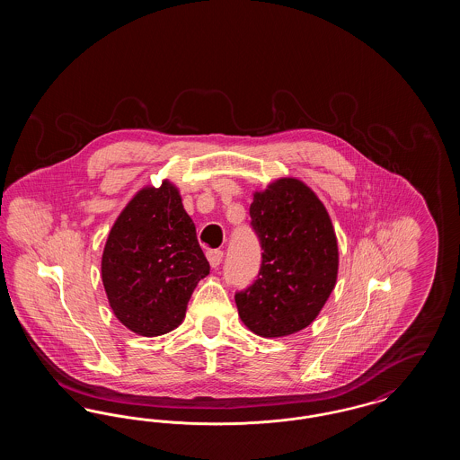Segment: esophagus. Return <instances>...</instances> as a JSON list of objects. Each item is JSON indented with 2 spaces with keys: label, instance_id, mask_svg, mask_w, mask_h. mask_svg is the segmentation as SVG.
I'll use <instances>...</instances> for the list:
<instances>
[{
  "label": "esophagus",
  "instance_id": "esophagus-1",
  "mask_svg": "<svg viewBox=\"0 0 460 460\" xmlns=\"http://www.w3.org/2000/svg\"><path fill=\"white\" fill-rule=\"evenodd\" d=\"M222 257H224V252L222 250H208L207 252V259L212 267H219L222 262Z\"/></svg>",
  "mask_w": 460,
  "mask_h": 460
}]
</instances>
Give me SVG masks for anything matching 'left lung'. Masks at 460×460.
Masks as SVG:
<instances>
[{
    "label": "left lung",
    "mask_w": 460,
    "mask_h": 460,
    "mask_svg": "<svg viewBox=\"0 0 460 460\" xmlns=\"http://www.w3.org/2000/svg\"><path fill=\"white\" fill-rule=\"evenodd\" d=\"M252 226L262 244L259 278L234 300L241 321L262 338L310 326L338 278V240L324 203L295 177L253 193Z\"/></svg>",
    "instance_id": "obj_1"
}]
</instances>
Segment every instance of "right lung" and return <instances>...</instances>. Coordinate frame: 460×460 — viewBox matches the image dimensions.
<instances>
[{
	"label": "right lung",
	"instance_id": "right-lung-1",
	"mask_svg": "<svg viewBox=\"0 0 460 460\" xmlns=\"http://www.w3.org/2000/svg\"><path fill=\"white\" fill-rule=\"evenodd\" d=\"M197 227L177 186L141 188L110 229L102 281L115 317L146 338L177 328L199 279L208 276Z\"/></svg>",
	"mask_w": 460,
	"mask_h": 460
}]
</instances>
